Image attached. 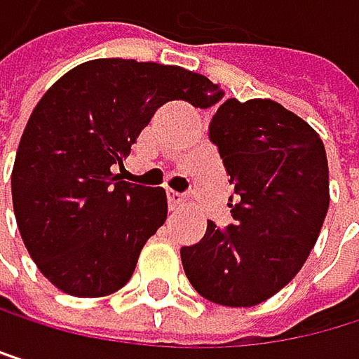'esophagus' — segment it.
<instances>
[{"mask_svg": "<svg viewBox=\"0 0 359 359\" xmlns=\"http://www.w3.org/2000/svg\"><path fill=\"white\" fill-rule=\"evenodd\" d=\"M168 204H170V211H178L185 204V198L174 191H168Z\"/></svg>", "mask_w": 359, "mask_h": 359, "instance_id": "34e87169", "label": "esophagus"}]
</instances>
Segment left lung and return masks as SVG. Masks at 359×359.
<instances>
[{"label":"left lung","mask_w":359,"mask_h":359,"mask_svg":"<svg viewBox=\"0 0 359 359\" xmlns=\"http://www.w3.org/2000/svg\"><path fill=\"white\" fill-rule=\"evenodd\" d=\"M209 137L237 202L230 226L209 222L196 245L181 248L183 269L204 299L250 308L282 291L319 239L330 206L325 146L306 120L271 99H228Z\"/></svg>","instance_id":"8db88e82"}]
</instances>
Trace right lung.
I'll list each match as a JSON object with an SVG mask.
<instances>
[{"label": "right lung", "mask_w": 359, "mask_h": 359, "mask_svg": "<svg viewBox=\"0 0 359 359\" xmlns=\"http://www.w3.org/2000/svg\"><path fill=\"white\" fill-rule=\"evenodd\" d=\"M222 96L204 75L155 62L90 60L62 75L34 107L12 168L17 226L40 273L73 297L125 286L168 198L114 168L163 103L206 109Z\"/></svg>", "instance_id": "add662e5"}]
</instances>
